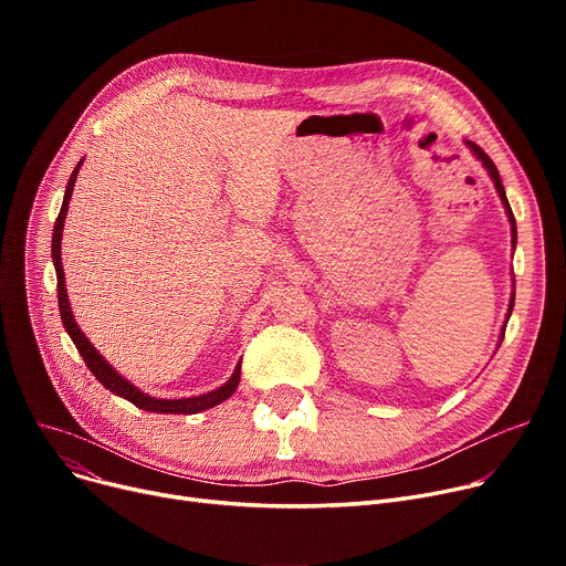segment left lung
Instances as JSON below:
<instances>
[{"label":"left lung","mask_w":566,"mask_h":566,"mask_svg":"<svg viewBox=\"0 0 566 566\" xmlns=\"http://www.w3.org/2000/svg\"><path fill=\"white\" fill-rule=\"evenodd\" d=\"M468 146L472 148V154L478 156L482 163H484V167L489 169V174H491V178H493V184H495V190H497V195H500V199H502V203H504V208H507V213H510V222H512V243H516V220H514V213H512V206H510V201H507V195H504V188H502V181H500V174H497V167L493 165V160L482 151V148L474 144V142H468ZM514 310V293H512V303H510V312ZM504 337V335H502Z\"/></svg>","instance_id":"1"}]
</instances>
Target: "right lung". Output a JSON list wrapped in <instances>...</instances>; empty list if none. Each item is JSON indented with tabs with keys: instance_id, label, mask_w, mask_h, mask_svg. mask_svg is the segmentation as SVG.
<instances>
[{
	"instance_id": "right-lung-1",
	"label": "right lung",
	"mask_w": 566,
	"mask_h": 566,
	"mask_svg": "<svg viewBox=\"0 0 566 566\" xmlns=\"http://www.w3.org/2000/svg\"><path fill=\"white\" fill-rule=\"evenodd\" d=\"M80 165L75 167V171L71 174L69 178V186H66V195H64V203H62V211H59L56 216V222H54V233H52V261H54V268H56V301H59V312H62V321H64V328L69 331L73 344L77 346L82 360L86 363L88 371H92L105 388L118 397L128 399L130 403H135L137 408L142 410H148V412H167V415H192V412H201L206 408H213L218 403H222L224 399H229L233 395V390L238 388V382H241V365L235 367L233 376L222 385V388L208 392V395H201V397H190V399H156V397H148L144 392H139L135 385H130L126 378L118 376L105 360L103 355L92 346V342H88L82 331L77 328V323L73 318V312H71V305H69V293H66V284H64V265H62V231H64V220H66V213H69V201H71V195H73V186H75V176L80 171Z\"/></svg>"
}]
</instances>
